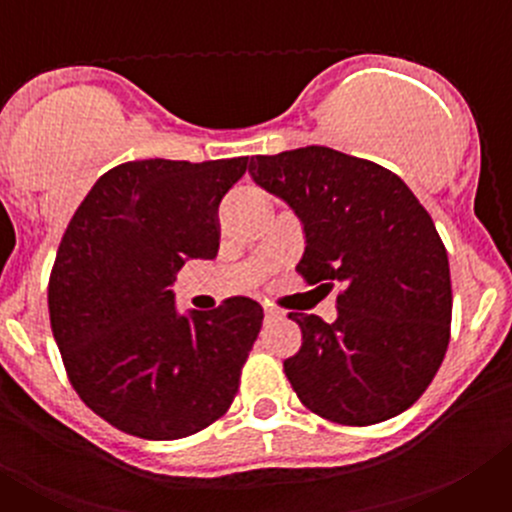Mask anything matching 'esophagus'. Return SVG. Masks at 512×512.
Segmentation results:
<instances>
[{"label":"esophagus","instance_id":"34e87169","mask_svg":"<svg viewBox=\"0 0 512 512\" xmlns=\"http://www.w3.org/2000/svg\"><path fill=\"white\" fill-rule=\"evenodd\" d=\"M264 318H266V323H269V320H277V318H282V312H279L277 307L266 305V307H264Z\"/></svg>","mask_w":512,"mask_h":512}]
</instances>
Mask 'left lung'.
<instances>
[{"label":"left lung","instance_id":"1","mask_svg":"<svg viewBox=\"0 0 512 512\" xmlns=\"http://www.w3.org/2000/svg\"><path fill=\"white\" fill-rule=\"evenodd\" d=\"M248 174L300 217L307 284L343 287L333 323L289 312L302 346L284 374L302 405L341 425L408 410L449 348V256L431 215L397 174L325 146L251 156Z\"/></svg>","mask_w":512,"mask_h":512}]
</instances>
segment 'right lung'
Returning a JSON list of instances; mask_svg holds the SVG:
<instances>
[{"instance_id": "add662e5", "label": "right lung", "mask_w": 512, "mask_h": 512, "mask_svg": "<svg viewBox=\"0 0 512 512\" xmlns=\"http://www.w3.org/2000/svg\"><path fill=\"white\" fill-rule=\"evenodd\" d=\"M248 169L220 161H128L97 179L71 217L48 284L53 338L74 390L130 436L174 441L228 413L264 310L230 297L179 312L171 284L215 259L217 207Z\"/></svg>"}]
</instances>
